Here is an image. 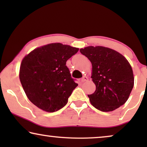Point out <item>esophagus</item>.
Instances as JSON below:
<instances>
[{"label": "esophagus", "mask_w": 147, "mask_h": 147, "mask_svg": "<svg viewBox=\"0 0 147 147\" xmlns=\"http://www.w3.org/2000/svg\"><path fill=\"white\" fill-rule=\"evenodd\" d=\"M87 81H88V77H86V76H84V77L81 79L82 82H85Z\"/></svg>", "instance_id": "34e87169"}]
</instances>
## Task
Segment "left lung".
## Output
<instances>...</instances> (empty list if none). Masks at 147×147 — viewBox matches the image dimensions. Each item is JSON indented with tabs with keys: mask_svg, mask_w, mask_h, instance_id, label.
<instances>
[{
	"mask_svg": "<svg viewBox=\"0 0 147 147\" xmlns=\"http://www.w3.org/2000/svg\"><path fill=\"white\" fill-rule=\"evenodd\" d=\"M80 52L92 63L91 78L96 91L88 95L90 103L102 112H111L125 103L134 86L132 67L126 57L103 46H88Z\"/></svg>",
	"mask_w": 147,
	"mask_h": 147,
	"instance_id": "8db88e82",
	"label": "left lung"
}]
</instances>
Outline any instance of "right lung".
Instances as JSON below:
<instances>
[{"instance_id": "obj_1", "label": "right lung", "mask_w": 147, "mask_h": 147, "mask_svg": "<svg viewBox=\"0 0 147 147\" xmlns=\"http://www.w3.org/2000/svg\"><path fill=\"white\" fill-rule=\"evenodd\" d=\"M79 49L60 43L33 49L22 60L19 79L29 100L47 112L61 109L78 86L66 61Z\"/></svg>"}]
</instances>
